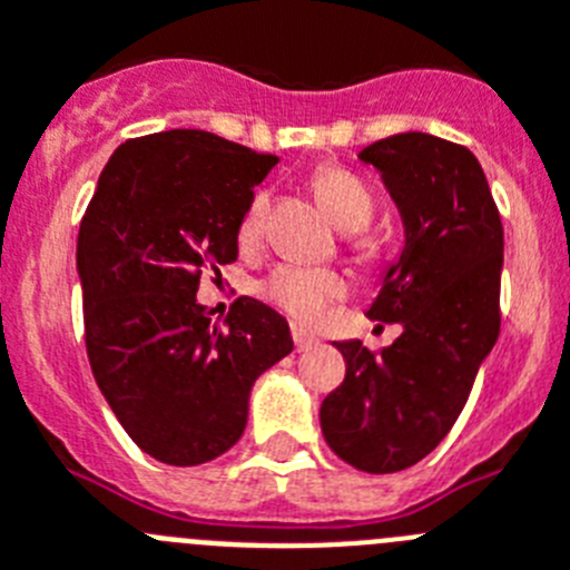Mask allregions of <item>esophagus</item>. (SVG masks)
Segmentation results:
<instances>
[{
    "label": "esophagus",
    "instance_id": "esophagus-1",
    "mask_svg": "<svg viewBox=\"0 0 570 570\" xmlns=\"http://www.w3.org/2000/svg\"><path fill=\"white\" fill-rule=\"evenodd\" d=\"M292 341H295L297 352H306V348H312V346H317V343H321L315 335H312V332L301 330V326H292Z\"/></svg>",
    "mask_w": 570,
    "mask_h": 570
}]
</instances>
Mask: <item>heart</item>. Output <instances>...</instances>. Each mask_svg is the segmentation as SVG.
<instances>
[{
	"label": "heart",
	"instance_id": "obj_1",
	"mask_svg": "<svg viewBox=\"0 0 570 570\" xmlns=\"http://www.w3.org/2000/svg\"><path fill=\"white\" fill-rule=\"evenodd\" d=\"M312 189H315L317 204L323 213L330 215L332 222L341 229H355L368 227L374 215V198L368 193L366 184L348 170L337 167V164H326L312 176ZM266 204L269 196L264 189L249 198L247 209L240 215L238 222V244L240 247H253L255 240L261 238L266 218ZM355 253L361 261H377L381 258V247L368 238H357ZM266 301H273L275 306L292 315L295 321L312 323L326 312V306L337 297L346 295V278L337 269H315V266H297L284 264L269 273V278L261 284Z\"/></svg>",
	"mask_w": 570,
	"mask_h": 570
}]
</instances>
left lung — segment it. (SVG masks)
I'll use <instances>...</instances> for the list:
<instances>
[{"instance_id":"8db88e82","label":"left lung","mask_w":570,"mask_h":570,"mask_svg":"<svg viewBox=\"0 0 570 570\" xmlns=\"http://www.w3.org/2000/svg\"><path fill=\"white\" fill-rule=\"evenodd\" d=\"M361 161L381 170L406 229L366 315L400 323L403 335L381 352L335 343L346 377L323 400L321 429L348 465L392 474L438 449L494 348L502 222L469 147L397 132L363 147Z\"/></svg>"}]
</instances>
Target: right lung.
<instances>
[{"label": "right lung", "instance_id": "obj_1", "mask_svg": "<svg viewBox=\"0 0 570 570\" xmlns=\"http://www.w3.org/2000/svg\"><path fill=\"white\" fill-rule=\"evenodd\" d=\"M278 158L204 130L130 138L112 153L79 229L90 368L132 443L202 465L247 429L249 392L292 352L289 323L255 297L229 315L196 301L238 258V222Z\"/></svg>", "mask_w": 570, "mask_h": 570}]
</instances>
